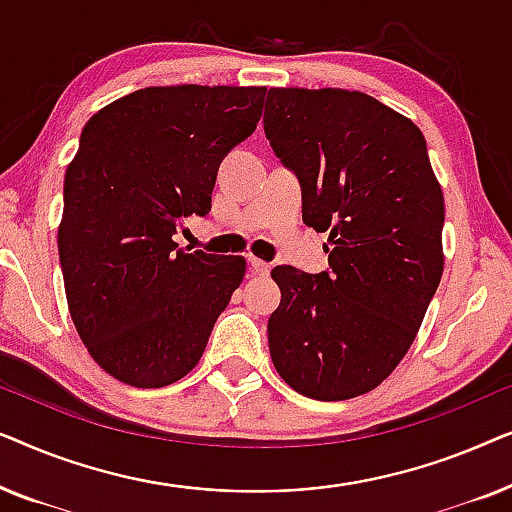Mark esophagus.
Wrapping results in <instances>:
<instances>
[{"label":"esophagus","mask_w":512,"mask_h":512,"mask_svg":"<svg viewBox=\"0 0 512 512\" xmlns=\"http://www.w3.org/2000/svg\"><path fill=\"white\" fill-rule=\"evenodd\" d=\"M247 263H249V270L254 272V275H268L272 268L268 261H261V258H256V256H249Z\"/></svg>","instance_id":"1"}]
</instances>
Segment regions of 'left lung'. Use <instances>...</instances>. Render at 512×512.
Wrapping results in <instances>:
<instances>
[{"label": "left lung", "instance_id": "left-lung-1", "mask_svg": "<svg viewBox=\"0 0 512 512\" xmlns=\"http://www.w3.org/2000/svg\"><path fill=\"white\" fill-rule=\"evenodd\" d=\"M263 128L298 174L303 221L331 242L319 275L272 270V363L314 401L368 394L410 349L443 277L445 202L424 135L342 88H270Z\"/></svg>", "mask_w": 512, "mask_h": 512}]
</instances>
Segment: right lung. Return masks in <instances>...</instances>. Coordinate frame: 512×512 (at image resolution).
I'll return each instance as SVG.
<instances>
[{"label":"right lung","mask_w":512,"mask_h":512,"mask_svg":"<svg viewBox=\"0 0 512 512\" xmlns=\"http://www.w3.org/2000/svg\"><path fill=\"white\" fill-rule=\"evenodd\" d=\"M265 88L153 86L86 123L65 172L58 251L72 321L97 366L158 389L198 366L240 286L242 256L181 249L212 209L226 153L256 130Z\"/></svg>","instance_id":"right-lung-1"}]
</instances>
